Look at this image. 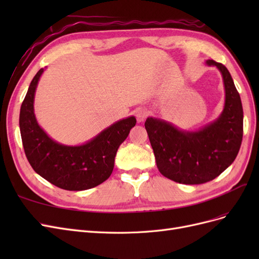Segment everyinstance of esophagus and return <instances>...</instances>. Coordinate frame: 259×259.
I'll return each instance as SVG.
<instances>
[{
    "label": "esophagus",
    "instance_id": "esophagus-1",
    "mask_svg": "<svg viewBox=\"0 0 259 259\" xmlns=\"http://www.w3.org/2000/svg\"><path fill=\"white\" fill-rule=\"evenodd\" d=\"M147 115H148V112H147L146 109H144V108H139L136 110V119L139 123L144 122L146 120Z\"/></svg>",
    "mask_w": 259,
    "mask_h": 259
}]
</instances>
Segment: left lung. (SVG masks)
Here are the masks:
<instances>
[{
  "label": "left lung",
  "instance_id": "obj_1",
  "mask_svg": "<svg viewBox=\"0 0 259 259\" xmlns=\"http://www.w3.org/2000/svg\"><path fill=\"white\" fill-rule=\"evenodd\" d=\"M205 64L219 70L225 88L224 109L215 121L195 131L153 116L145 122L160 173L179 184L213 180L231 165L242 143L243 108L232 77L223 64L209 59Z\"/></svg>",
  "mask_w": 259,
  "mask_h": 259
}]
</instances>
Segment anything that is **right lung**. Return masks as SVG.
<instances>
[{"mask_svg": "<svg viewBox=\"0 0 259 259\" xmlns=\"http://www.w3.org/2000/svg\"><path fill=\"white\" fill-rule=\"evenodd\" d=\"M44 71L38 70L31 81L20 108L19 127L26 156L35 173L58 188L91 189L110 177L117 149L136 125V117L116 121L85 144H60L46 134L34 114L35 91Z\"/></svg>", "mask_w": 259, "mask_h": 259, "instance_id": "obj_1", "label": "right lung"}]
</instances>
